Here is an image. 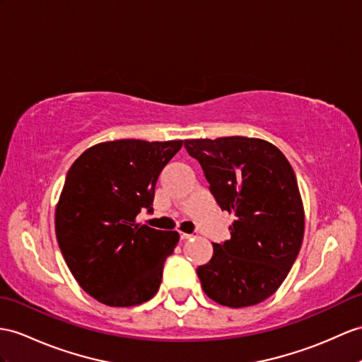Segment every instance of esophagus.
Returning <instances> with one entry per match:
<instances>
[{
  "instance_id": "obj_1",
  "label": "esophagus",
  "mask_w": 362,
  "mask_h": 362,
  "mask_svg": "<svg viewBox=\"0 0 362 362\" xmlns=\"http://www.w3.org/2000/svg\"><path fill=\"white\" fill-rule=\"evenodd\" d=\"M192 236H195V233H186V232H180L181 240H190Z\"/></svg>"
}]
</instances>
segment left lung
<instances>
[{"instance_id":"left-lung-1","label":"left lung","mask_w":362,"mask_h":362,"mask_svg":"<svg viewBox=\"0 0 362 362\" xmlns=\"http://www.w3.org/2000/svg\"><path fill=\"white\" fill-rule=\"evenodd\" d=\"M216 202L235 215L230 240L214 243L211 259L197 269L215 303L250 307L284 283L301 249L304 206L292 165L266 139L224 136L186 139Z\"/></svg>"}]
</instances>
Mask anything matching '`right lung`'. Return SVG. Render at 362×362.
<instances>
[{"mask_svg":"<svg viewBox=\"0 0 362 362\" xmlns=\"http://www.w3.org/2000/svg\"><path fill=\"white\" fill-rule=\"evenodd\" d=\"M181 146L182 139L105 141L70 165L55 233L69 270L96 301L134 307L160 288L180 235L136 223V215L152 210L158 176Z\"/></svg>","mask_w":362,"mask_h":362,"instance_id":"add662e5","label":"right lung"}]
</instances>
